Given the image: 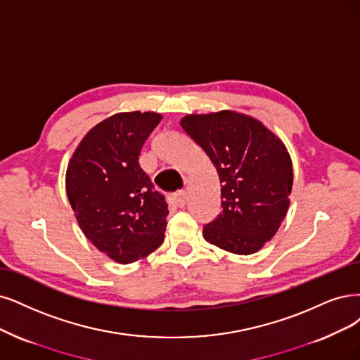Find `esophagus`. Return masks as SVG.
I'll return each instance as SVG.
<instances>
[{
    "instance_id": "1",
    "label": "esophagus",
    "mask_w": 360,
    "mask_h": 360,
    "mask_svg": "<svg viewBox=\"0 0 360 360\" xmlns=\"http://www.w3.org/2000/svg\"><path fill=\"white\" fill-rule=\"evenodd\" d=\"M173 200H175L176 206L179 207H184L185 205H187V200H188V194L185 191H176L175 194H173Z\"/></svg>"
}]
</instances>
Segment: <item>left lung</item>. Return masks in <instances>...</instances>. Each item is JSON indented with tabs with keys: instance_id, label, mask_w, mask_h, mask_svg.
<instances>
[{
	"instance_id": "1",
	"label": "left lung",
	"mask_w": 360,
	"mask_h": 360,
	"mask_svg": "<svg viewBox=\"0 0 360 360\" xmlns=\"http://www.w3.org/2000/svg\"><path fill=\"white\" fill-rule=\"evenodd\" d=\"M179 124L207 154L222 184V212L203 227L205 240L231 254H255L289 209L294 170L285 143L259 120L231 110L188 114Z\"/></svg>"
}]
</instances>
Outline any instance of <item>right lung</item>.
I'll list each match as a JSON object with an SVG mask.
<instances>
[{
    "label": "right lung",
    "mask_w": 360,
    "mask_h": 360,
    "mask_svg": "<svg viewBox=\"0 0 360 360\" xmlns=\"http://www.w3.org/2000/svg\"><path fill=\"white\" fill-rule=\"evenodd\" d=\"M158 112H118L91 127L75 148L65 187L84 236L118 264L148 257L165 240L169 209L139 166L162 122Z\"/></svg>",
    "instance_id": "add662e5"
}]
</instances>
